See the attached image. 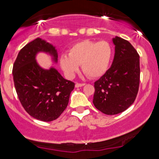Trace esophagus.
<instances>
[{"label": "esophagus", "mask_w": 159, "mask_h": 159, "mask_svg": "<svg viewBox=\"0 0 159 159\" xmlns=\"http://www.w3.org/2000/svg\"><path fill=\"white\" fill-rule=\"evenodd\" d=\"M84 83H76V84H75V87L76 88L82 87V86H84Z\"/></svg>", "instance_id": "obj_1"}]
</instances>
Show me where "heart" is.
Wrapping results in <instances>:
<instances>
[{
	"mask_svg": "<svg viewBox=\"0 0 159 159\" xmlns=\"http://www.w3.org/2000/svg\"><path fill=\"white\" fill-rule=\"evenodd\" d=\"M113 51L108 41L84 40L72 45L68 54L60 57L61 68L68 77L74 76L81 65L82 71L91 78L102 76L111 61Z\"/></svg>",
	"mask_w": 159,
	"mask_h": 159,
	"instance_id": "1",
	"label": "heart"
}]
</instances>
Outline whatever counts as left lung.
<instances>
[{"label": "left lung", "instance_id": "1", "mask_svg": "<svg viewBox=\"0 0 159 159\" xmlns=\"http://www.w3.org/2000/svg\"><path fill=\"white\" fill-rule=\"evenodd\" d=\"M115 53L111 68L94 82L93 104L105 115H116L135 100L140 82L139 54L126 40L113 38Z\"/></svg>", "mask_w": 159, "mask_h": 159}]
</instances>
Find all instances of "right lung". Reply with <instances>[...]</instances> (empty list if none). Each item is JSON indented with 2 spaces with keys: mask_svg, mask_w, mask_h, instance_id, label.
<instances>
[{
  "mask_svg": "<svg viewBox=\"0 0 159 159\" xmlns=\"http://www.w3.org/2000/svg\"><path fill=\"white\" fill-rule=\"evenodd\" d=\"M39 51L48 52L57 61L54 48L36 38L17 54L13 65V78L17 97L25 110L36 119L51 121L67 108L75 83L65 79L54 68H41L35 61Z\"/></svg>",
  "mask_w": 159,
  "mask_h": 159,
  "instance_id": "1",
  "label": "right lung"
}]
</instances>
